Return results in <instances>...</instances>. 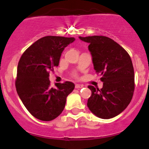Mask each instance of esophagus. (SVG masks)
<instances>
[{
  "mask_svg": "<svg viewBox=\"0 0 149 149\" xmlns=\"http://www.w3.org/2000/svg\"><path fill=\"white\" fill-rule=\"evenodd\" d=\"M75 87H76V89H79V88L84 87V86H83V85H81V84H76Z\"/></svg>",
  "mask_w": 149,
  "mask_h": 149,
  "instance_id": "obj_1",
  "label": "esophagus"
}]
</instances>
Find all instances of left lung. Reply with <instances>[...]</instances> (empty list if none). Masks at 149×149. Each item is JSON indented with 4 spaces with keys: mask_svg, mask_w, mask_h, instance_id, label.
<instances>
[{
    "mask_svg": "<svg viewBox=\"0 0 149 149\" xmlns=\"http://www.w3.org/2000/svg\"><path fill=\"white\" fill-rule=\"evenodd\" d=\"M79 38L89 44L94 69L103 82L100 89L88 86L92 91L88 108L100 119L115 117L128 106L133 95L135 74L130 57L119 44L105 36Z\"/></svg>",
    "mask_w": 149,
    "mask_h": 149,
    "instance_id": "obj_1",
    "label": "left lung"
}]
</instances>
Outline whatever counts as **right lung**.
Wrapping results in <instances>:
<instances>
[{"label": "right lung", "mask_w": 149, "mask_h": 149, "mask_svg": "<svg viewBox=\"0 0 149 149\" xmlns=\"http://www.w3.org/2000/svg\"><path fill=\"white\" fill-rule=\"evenodd\" d=\"M74 38L46 36L23 53L17 66L16 89L27 111L36 119L52 121L64 110L68 95L74 84L65 81L50 86L49 72L60 63L62 52Z\"/></svg>", "instance_id": "add662e5"}]
</instances>
